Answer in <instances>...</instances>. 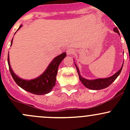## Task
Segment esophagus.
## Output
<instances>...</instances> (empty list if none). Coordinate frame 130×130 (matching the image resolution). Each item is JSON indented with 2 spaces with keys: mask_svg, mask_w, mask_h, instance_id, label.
Wrapping results in <instances>:
<instances>
[{
  "mask_svg": "<svg viewBox=\"0 0 130 130\" xmlns=\"http://www.w3.org/2000/svg\"><path fill=\"white\" fill-rule=\"evenodd\" d=\"M73 53H74V50H73L72 49H68L67 50V55H70L73 54Z\"/></svg>",
  "mask_w": 130,
  "mask_h": 130,
  "instance_id": "esophagus-1",
  "label": "esophagus"
}]
</instances>
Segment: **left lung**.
I'll list each match as a JSON object with an SVG mask.
<instances>
[{"label":"left lung","instance_id":"left-lung-1","mask_svg":"<svg viewBox=\"0 0 130 130\" xmlns=\"http://www.w3.org/2000/svg\"><path fill=\"white\" fill-rule=\"evenodd\" d=\"M114 31L116 33L118 34L119 35H120V32H119L118 29L117 27H115L113 29ZM76 67V69H77V72H78V76H79V79L80 80V82H82V84L86 87L87 88L91 90H101L103 89H105L106 87H107L108 86H109L119 76V75L121 73L122 70V68H123V63L122 65L121 69L118 70L116 73H115L113 75L109 77H107V78H95V79L93 80H89L86 79V78H84L81 76L80 73L79 69L77 67V65L75 64V63H74Z\"/></svg>","mask_w":130,"mask_h":130}]
</instances>
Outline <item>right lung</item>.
I'll return each instance as SVG.
<instances>
[{
	"mask_svg": "<svg viewBox=\"0 0 130 130\" xmlns=\"http://www.w3.org/2000/svg\"><path fill=\"white\" fill-rule=\"evenodd\" d=\"M22 26L23 25L21 24L19 26L18 31ZM12 40L13 38L11 41L10 46L12 44ZM66 56L67 54L65 52L54 58L53 60L50 63L48 67L44 70V72L41 74L39 77L31 80H25L18 77L10 67L9 55L7 58V61H8L9 70L11 73L12 77L15 83L19 87L32 94H36V95H44V94L50 92L53 89V87L55 85L56 80H57L56 77H57L58 67L60 63L66 57Z\"/></svg>",
	"mask_w": 130,
	"mask_h": 130,
	"instance_id": "add662e5",
	"label": "right lung"
}]
</instances>
